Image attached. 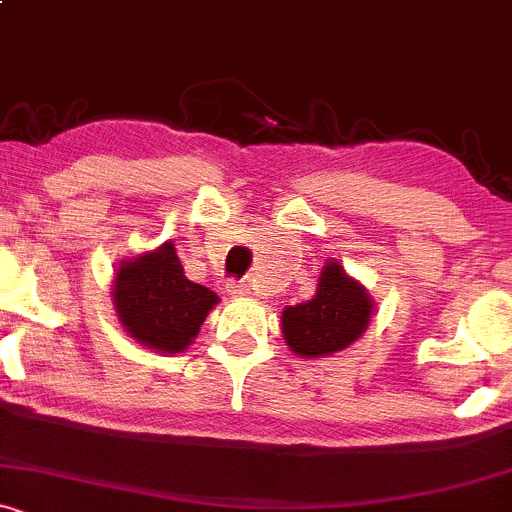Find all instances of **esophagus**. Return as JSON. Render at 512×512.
Wrapping results in <instances>:
<instances>
[{"label": "esophagus", "mask_w": 512, "mask_h": 512, "mask_svg": "<svg viewBox=\"0 0 512 512\" xmlns=\"http://www.w3.org/2000/svg\"><path fill=\"white\" fill-rule=\"evenodd\" d=\"M228 292H230V297L240 299V297H247V294H250V287H247V284H242V282H238V284L230 282Z\"/></svg>", "instance_id": "obj_1"}]
</instances>
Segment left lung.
Masks as SVG:
<instances>
[{
	"label": "left lung",
	"mask_w": 512,
	"mask_h": 512,
	"mask_svg": "<svg viewBox=\"0 0 512 512\" xmlns=\"http://www.w3.org/2000/svg\"><path fill=\"white\" fill-rule=\"evenodd\" d=\"M373 306L368 289L343 270L341 262L326 260L314 297L284 306V343L301 358H328L346 351L365 333Z\"/></svg>",
	"instance_id": "obj_1"
}]
</instances>
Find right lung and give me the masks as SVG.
Here are the masks:
<instances>
[{"label": "right lung", "instance_id": "obj_1", "mask_svg": "<svg viewBox=\"0 0 512 512\" xmlns=\"http://www.w3.org/2000/svg\"><path fill=\"white\" fill-rule=\"evenodd\" d=\"M218 294L186 279L174 242L122 260L112 306L129 336L157 353H184L218 304Z\"/></svg>", "mask_w": 512, "mask_h": 512}]
</instances>
